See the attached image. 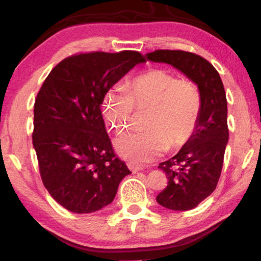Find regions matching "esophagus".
Segmentation results:
<instances>
[{
  "mask_svg": "<svg viewBox=\"0 0 261 261\" xmlns=\"http://www.w3.org/2000/svg\"><path fill=\"white\" fill-rule=\"evenodd\" d=\"M127 167H129V169L132 171V173H138V171L143 170V167L135 166V165H132V163H127Z\"/></svg>",
  "mask_w": 261,
  "mask_h": 261,
  "instance_id": "34e87169",
  "label": "esophagus"
}]
</instances>
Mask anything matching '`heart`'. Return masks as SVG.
Here are the masks:
<instances>
[{
	"mask_svg": "<svg viewBox=\"0 0 261 261\" xmlns=\"http://www.w3.org/2000/svg\"><path fill=\"white\" fill-rule=\"evenodd\" d=\"M135 107L147 109L144 121L147 130L121 137L115 147L130 163L145 165L163 155L168 147L179 148L188 143L199 122L201 94L190 79L151 69L106 93L105 117L115 134L130 129Z\"/></svg>",
	"mask_w": 261,
	"mask_h": 261,
	"instance_id": "b5f03b06",
	"label": "heart"
}]
</instances>
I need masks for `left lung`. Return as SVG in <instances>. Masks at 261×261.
<instances>
[{
    "label": "left lung",
    "mask_w": 261,
    "mask_h": 261,
    "mask_svg": "<svg viewBox=\"0 0 261 261\" xmlns=\"http://www.w3.org/2000/svg\"><path fill=\"white\" fill-rule=\"evenodd\" d=\"M146 56L178 69L200 91L201 112L192 137L175 156L159 165L168 185L156 201L173 211L192 210L214 191L222 170L229 138L226 92L216 69L194 53L159 49Z\"/></svg>",
    "instance_id": "1"
}]
</instances>
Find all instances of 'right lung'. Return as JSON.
Wrapping results in <instances>:
<instances>
[{
	"mask_svg": "<svg viewBox=\"0 0 261 261\" xmlns=\"http://www.w3.org/2000/svg\"><path fill=\"white\" fill-rule=\"evenodd\" d=\"M145 57L138 51L78 53L51 70L34 102L33 146L45 188L73 213L109 205L129 175L114 152L101 105Z\"/></svg>",
	"mask_w": 261,
	"mask_h": 261,
	"instance_id": "add662e5",
	"label": "right lung"
}]
</instances>
